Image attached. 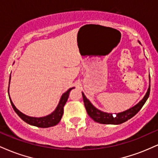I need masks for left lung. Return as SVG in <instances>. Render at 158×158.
<instances>
[{"label": "left lung", "instance_id": "1", "mask_svg": "<svg viewBox=\"0 0 158 158\" xmlns=\"http://www.w3.org/2000/svg\"><path fill=\"white\" fill-rule=\"evenodd\" d=\"M138 43L141 44V43L138 41ZM150 94V76H149V85H148V88L146 92V95L144 97L141 99L139 102L135 105V106L131 107L129 109L124 110L123 112H119V113H107V112L102 111V110L97 109L96 107L93 106L91 102H90L89 99H87L83 92H81L83 97V101H84L85 107L86 108L87 113H88L89 117L91 119H93L95 122L100 123V124H111V125H119L121 123L126 122L128 119L132 118L136 114L138 113L139 110L142 108L143 105L146 102L149 97Z\"/></svg>", "mask_w": 158, "mask_h": 158}]
</instances>
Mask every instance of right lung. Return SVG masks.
Wrapping results in <instances>:
<instances>
[{
	"instance_id": "right-lung-1",
	"label": "right lung",
	"mask_w": 158,
	"mask_h": 158,
	"mask_svg": "<svg viewBox=\"0 0 158 158\" xmlns=\"http://www.w3.org/2000/svg\"><path fill=\"white\" fill-rule=\"evenodd\" d=\"M10 79H11V75L10 77V81H9V89H8V94H9V97H10L11 105H12V108H13L14 110L15 111V113L23 119L24 122H26L28 124L31 125V126H37L39 128H49V127H52L57 125L58 123L60 122L61 117H62L63 113H64V106L66 103L67 100H68V97H69V93L72 89L75 88H71L70 89L67 90L65 93H64L61 95L60 98V100H59V104H58L57 107L56 108V109L52 112L51 114H48V115L45 116V117H30V116H27L26 114H23L22 112H21L20 110L16 108L15 105L13 104L12 101L11 100V98L10 97Z\"/></svg>"
}]
</instances>
